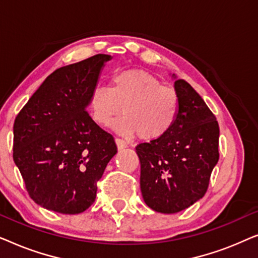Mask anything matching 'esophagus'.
<instances>
[{
	"instance_id": "obj_1",
	"label": "esophagus",
	"mask_w": 258,
	"mask_h": 258,
	"mask_svg": "<svg viewBox=\"0 0 258 258\" xmlns=\"http://www.w3.org/2000/svg\"><path fill=\"white\" fill-rule=\"evenodd\" d=\"M115 142H116V146H117L118 150H122V149H124V148L128 147V144H126L124 141L121 139H115Z\"/></svg>"
}]
</instances>
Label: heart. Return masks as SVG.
I'll return each instance as SVG.
<instances>
[{
    "label": "heart",
    "mask_w": 258,
    "mask_h": 258,
    "mask_svg": "<svg viewBox=\"0 0 258 258\" xmlns=\"http://www.w3.org/2000/svg\"><path fill=\"white\" fill-rule=\"evenodd\" d=\"M91 118L101 126H110L119 115L124 118L115 129L124 136L139 134L154 141L170 132L177 119L179 97L174 88L144 70L121 72L111 79L110 87H96L89 96Z\"/></svg>",
    "instance_id": "1"
}]
</instances>
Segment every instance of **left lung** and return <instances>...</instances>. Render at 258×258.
<instances>
[{"instance_id":"8db88e82","label":"left lung","mask_w":258,"mask_h":258,"mask_svg":"<svg viewBox=\"0 0 258 258\" xmlns=\"http://www.w3.org/2000/svg\"><path fill=\"white\" fill-rule=\"evenodd\" d=\"M172 79L179 97L174 126L162 139L136 147L143 200L162 214L179 213L202 199L220 157L215 115L188 82Z\"/></svg>"}]
</instances>
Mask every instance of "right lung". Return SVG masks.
Returning a JSON list of instances; mask_svg holds the SVG:
<instances>
[{"label":"right lung","mask_w":258,"mask_h":258,"mask_svg":"<svg viewBox=\"0 0 258 258\" xmlns=\"http://www.w3.org/2000/svg\"><path fill=\"white\" fill-rule=\"evenodd\" d=\"M98 54L56 69L14 123V162L35 203L59 214L83 213L117 153L114 137L87 111L104 63Z\"/></svg>","instance_id":"1"}]
</instances>
